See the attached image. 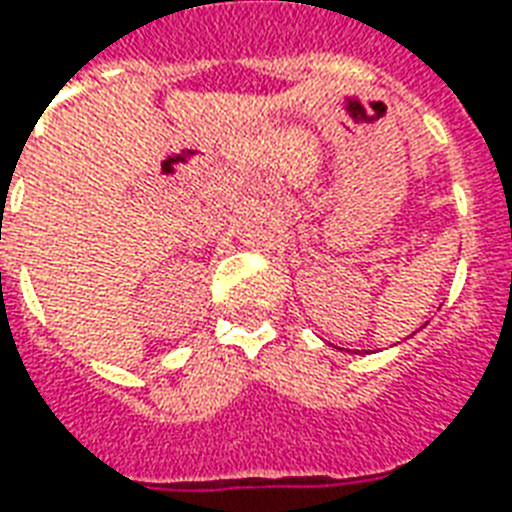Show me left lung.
<instances>
[{
	"instance_id": "left-lung-1",
	"label": "left lung",
	"mask_w": 512,
	"mask_h": 512,
	"mask_svg": "<svg viewBox=\"0 0 512 512\" xmlns=\"http://www.w3.org/2000/svg\"><path fill=\"white\" fill-rule=\"evenodd\" d=\"M413 334H416V332H413ZM340 351H343V348H340Z\"/></svg>"
}]
</instances>
